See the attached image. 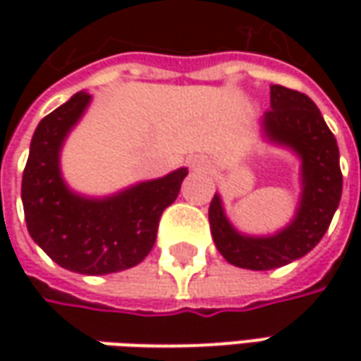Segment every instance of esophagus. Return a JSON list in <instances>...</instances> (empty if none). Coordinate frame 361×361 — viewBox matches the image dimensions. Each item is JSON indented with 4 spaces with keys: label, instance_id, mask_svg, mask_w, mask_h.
Segmentation results:
<instances>
[{
    "label": "esophagus",
    "instance_id": "1",
    "mask_svg": "<svg viewBox=\"0 0 361 361\" xmlns=\"http://www.w3.org/2000/svg\"><path fill=\"white\" fill-rule=\"evenodd\" d=\"M188 162H190V166H192V169H204V166L209 164V160L204 159V157H192Z\"/></svg>",
    "mask_w": 361,
    "mask_h": 361
}]
</instances>
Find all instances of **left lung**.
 <instances>
[{
	"mask_svg": "<svg viewBox=\"0 0 361 361\" xmlns=\"http://www.w3.org/2000/svg\"><path fill=\"white\" fill-rule=\"evenodd\" d=\"M263 138L289 148L301 160V197L291 223L275 235L253 237L233 227L215 195L209 223L219 253L235 267L269 271L307 255L334 219L341 199L340 148L319 108L310 96L285 86H271V110L261 118Z\"/></svg>",
	"mask_w": 361,
	"mask_h": 361,
	"instance_id": "left-lung-1",
	"label": "left lung"
}]
</instances>
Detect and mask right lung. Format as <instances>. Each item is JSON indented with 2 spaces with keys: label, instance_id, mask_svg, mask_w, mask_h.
I'll return each mask as SVG.
<instances>
[{
  "label": "right lung",
  "instance_id": "add662e5",
  "mask_svg": "<svg viewBox=\"0 0 361 361\" xmlns=\"http://www.w3.org/2000/svg\"><path fill=\"white\" fill-rule=\"evenodd\" d=\"M90 102L92 94L78 92L37 124L21 202L32 239L51 261L82 275H108L130 269L150 253L160 215L178 197L188 171L183 166L110 197L74 192L63 180L60 152Z\"/></svg>",
  "mask_w": 361,
  "mask_h": 361
}]
</instances>
